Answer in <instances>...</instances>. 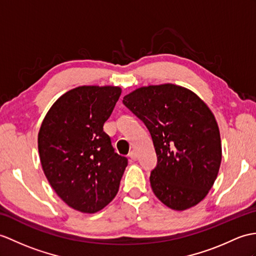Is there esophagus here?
I'll return each instance as SVG.
<instances>
[{
    "label": "esophagus",
    "instance_id": "obj_1",
    "mask_svg": "<svg viewBox=\"0 0 256 256\" xmlns=\"http://www.w3.org/2000/svg\"><path fill=\"white\" fill-rule=\"evenodd\" d=\"M128 157L132 159V160H136L138 158V154H136V152H134V150H132L130 152V154H128Z\"/></svg>",
    "mask_w": 256,
    "mask_h": 256
}]
</instances>
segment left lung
<instances>
[{
	"label": "left lung",
	"mask_w": 256,
	"mask_h": 256,
	"mask_svg": "<svg viewBox=\"0 0 256 256\" xmlns=\"http://www.w3.org/2000/svg\"><path fill=\"white\" fill-rule=\"evenodd\" d=\"M124 106L152 135L157 166L150 186L157 198L186 210L205 198L222 162V140L212 112L198 94L174 84L135 89Z\"/></svg>",
	"instance_id": "8db88e82"
}]
</instances>
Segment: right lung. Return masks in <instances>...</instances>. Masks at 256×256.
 <instances>
[{"instance_id":"right-lung-1","label":"right lung","mask_w":256,"mask_h":256,"mask_svg":"<svg viewBox=\"0 0 256 256\" xmlns=\"http://www.w3.org/2000/svg\"><path fill=\"white\" fill-rule=\"evenodd\" d=\"M121 88L80 86L46 114L38 134L40 162L50 186L70 207L86 214L114 198L128 159L114 152L104 124Z\"/></svg>"}]
</instances>
